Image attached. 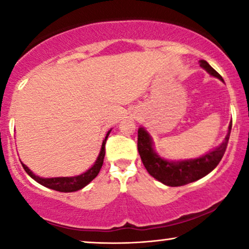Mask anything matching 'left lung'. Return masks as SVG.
I'll return each instance as SVG.
<instances>
[{
	"label": "left lung",
	"mask_w": 249,
	"mask_h": 249,
	"mask_svg": "<svg viewBox=\"0 0 249 249\" xmlns=\"http://www.w3.org/2000/svg\"><path fill=\"white\" fill-rule=\"evenodd\" d=\"M199 66L204 69L210 75L223 82L222 76L204 59L199 61ZM231 125L232 123L229 124L225 141L212 151L206 152L205 155L198 158L177 161L167 160L160 157L153 148L151 135L144 127H140L138 129V150L140 157L148 173L167 186H183V185L193 183L211 173L219 164L228 145Z\"/></svg>",
	"instance_id": "left-lung-1"
}]
</instances>
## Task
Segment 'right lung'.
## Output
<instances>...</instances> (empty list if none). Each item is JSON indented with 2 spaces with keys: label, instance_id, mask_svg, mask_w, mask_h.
<instances>
[{
  "label": "right lung",
  "instance_id": "obj_1",
  "mask_svg": "<svg viewBox=\"0 0 249 249\" xmlns=\"http://www.w3.org/2000/svg\"><path fill=\"white\" fill-rule=\"evenodd\" d=\"M111 129L107 132L106 136H105V140L103 141V144H101V149L99 155H98L97 160L94 161V163L91 166L88 170L82 173L81 175H78V176H72V177H51V178H45V177H39L36 176L33 171H31L29 168H28L26 164L21 162L22 164L23 169L26 170V173L29 175V176L33 178L34 180H36L37 183H39L43 186L51 188V190L57 191V192H63V193H71V192H76L79 190H82L83 187L87 186L91 180L94 179L97 177V175L99 174V171L103 167L104 163V158H105V144H106L107 138L109 135Z\"/></svg>",
  "mask_w": 249,
  "mask_h": 249
}]
</instances>
